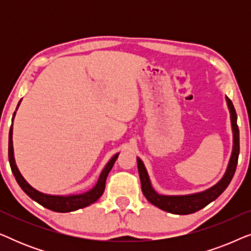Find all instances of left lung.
Returning a JSON list of instances; mask_svg holds the SVG:
<instances>
[{"instance_id": "left-lung-1", "label": "left lung", "mask_w": 251, "mask_h": 251, "mask_svg": "<svg viewBox=\"0 0 251 251\" xmlns=\"http://www.w3.org/2000/svg\"><path fill=\"white\" fill-rule=\"evenodd\" d=\"M226 104L229 111V119H231V126L233 133V146L232 153L229 156V161L226 168L225 174L217 181L214 186L207 188V190L198 192V193L185 194V195H163L159 194L154 190L151 183L149 173H147L145 164L142 159L137 157V164H138V171L142 183V191L145 195L147 201L151 202L155 207L162 209L163 211L170 212L175 215H188L200 210L205 205L216 200L223 192L226 190L228 184L231 183L233 176H234L236 164H238V157L240 152V138H239V128L236 125V112L233 106L231 99L225 96Z\"/></svg>"}]
</instances>
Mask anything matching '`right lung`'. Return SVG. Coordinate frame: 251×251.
Here are the masks:
<instances>
[{"label": "right lung", "mask_w": 251, "mask_h": 251, "mask_svg": "<svg viewBox=\"0 0 251 251\" xmlns=\"http://www.w3.org/2000/svg\"><path fill=\"white\" fill-rule=\"evenodd\" d=\"M20 102H22V99H20V101L18 102V106H17L16 112L19 107ZM16 112L13 113L12 123H13V119H15ZM119 154L120 153H116L115 155L108 161L107 164L104 167V169H102L100 175H99L97 183H96V185L91 188V190L83 192V193H78V194H67V195L47 194V193H42V192L37 191L36 188H34L32 185H30L28 181H27L25 178L23 177V175L20 174L18 167H17V164H16L15 153H13L12 126H11V128H10V132H9V162H10V167H11L12 174L16 178L17 183H18L19 186L22 187V190L25 192V193L28 195L32 200L36 201L37 203L43 205L44 208L50 209V210L56 211V212L75 211V210H77V209L85 208V207H88V205L95 203V202L101 197L102 193H104L106 178H107L109 171H111L113 166H114V163H115L116 159H118Z\"/></svg>", "instance_id": "add662e5"}]
</instances>
